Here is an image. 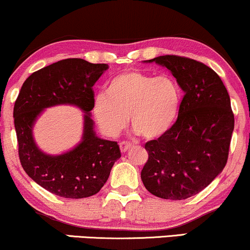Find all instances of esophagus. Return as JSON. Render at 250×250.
I'll return each mask as SVG.
<instances>
[{"mask_svg":"<svg viewBox=\"0 0 250 250\" xmlns=\"http://www.w3.org/2000/svg\"><path fill=\"white\" fill-rule=\"evenodd\" d=\"M131 148V143L129 142H121L120 143V150H121L122 152H125L127 150H129Z\"/></svg>","mask_w":250,"mask_h":250,"instance_id":"1","label":"esophagus"}]
</instances>
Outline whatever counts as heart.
I'll use <instances>...</instances> for the list:
<instances>
[{
  "instance_id": "b5f03b06",
  "label": "heart",
  "mask_w": 250,
  "mask_h": 250,
  "mask_svg": "<svg viewBox=\"0 0 250 250\" xmlns=\"http://www.w3.org/2000/svg\"><path fill=\"white\" fill-rule=\"evenodd\" d=\"M182 100V89L172 77L127 71L109 81L106 94L95 96L92 112L107 136L121 133L130 115L137 133L146 138H157L173 127Z\"/></svg>"
}]
</instances>
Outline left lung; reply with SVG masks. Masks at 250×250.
<instances>
[{"label":"left lung","instance_id":"8db88e82","mask_svg":"<svg viewBox=\"0 0 250 250\" xmlns=\"http://www.w3.org/2000/svg\"><path fill=\"white\" fill-rule=\"evenodd\" d=\"M165 66L184 92L173 127L149 141L141 178L150 193L183 200L199 193L227 163L234 130L230 99L211 67L186 57L165 55L148 60Z\"/></svg>","mask_w":250,"mask_h":250}]
</instances>
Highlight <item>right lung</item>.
I'll return each instance as SVG.
<instances>
[{"label":"right lung","mask_w":250,"mask_h":250,"mask_svg":"<svg viewBox=\"0 0 250 250\" xmlns=\"http://www.w3.org/2000/svg\"><path fill=\"white\" fill-rule=\"evenodd\" d=\"M107 68V64L80 58L62 59L34 72L15 101L14 122L22 167L38 185L59 197L81 199L96 194L121 157L117 142L96 136L91 119L93 86ZM56 104H74L86 114L82 142L71 152L51 156L35 146L32 127L45 107Z\"/></svg>","instance_id":"1"}]
</instances>
